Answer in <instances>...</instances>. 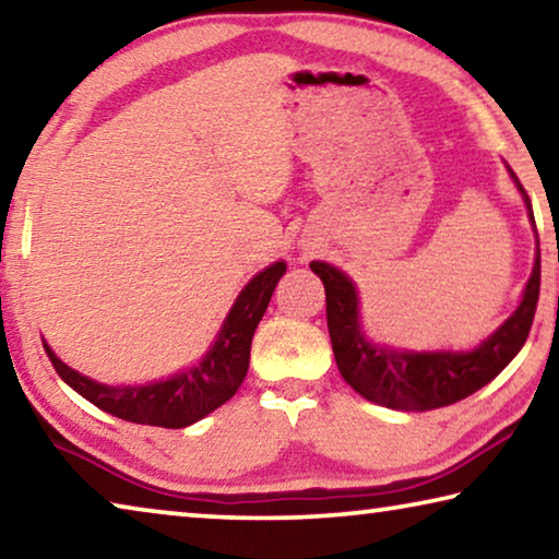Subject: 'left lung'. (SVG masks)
Segmentation results:
<instances>
[{
    "mask_svg": "<svg viewBox=\"0 0 559 559\" xmlns=\"http://www.w3.org/2000/svg\"><path fill=\"white\" fill-rule=\"evenodd\" d=\"M510 176L527 203L530 221L535 224L527 191L522 189L512 168ZM311 271L321 276L325 286L328 333H331L333 356L345 383L368 401L393 407V411H436L480 391L525 345L539 298L537 259L518 311L477 348L405 350L378 345L362 333L356 286L343 271L323 261H313Z\"/></svg>",
    "mask_w": 559,
    "mask_h": 559,
    "instance_id": "left-lung-1",
    "label": "left lung"
}]
</instances>
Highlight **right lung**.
Masks as SVG:
<instances>
[{"instance_id": "1", "label": "right lung", "mask_w": 559, "mask_h": 559, "mask_svg": "<svg viewBox=\"0 0 559 559\" xmlns=\"http://www.w3.org/2000/svg\"><path fill=\"white\" fill-rule=\"evenodd\" d=\"M283 273H286V263L278 261L248 281L203 360L156 383L127 388L102 385L64 366L47 343H44V350L61 380L104 413L129 423L156 425V428H186L231 401L241 388L248 360H251L253 331L269 308L273 288Z\"/></svg>"}]
</instances>
